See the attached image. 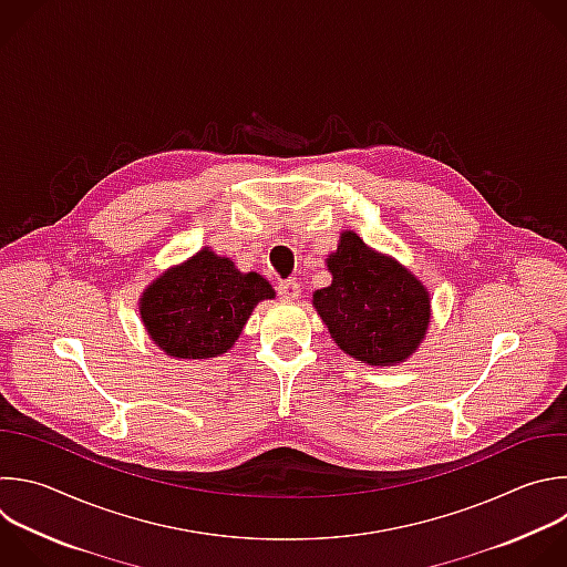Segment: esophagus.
Here are the masks:
<instances>
[{
  "mask_svg": "<svg viewBox=\"0 0 567 567\" xmlns=\"http://www.w3.org/2000/svg\"><path fill=\"white\" fill-rule=\"evenodd\" d=\"M278 296L282 300H298L300 298V285L298 280H285L278 285Z\"/></svg>",
  "mask_w": 567,
  "mask_h": 567,
  "instance_id": "obj_1",
  "label": "esophagus"
}]
</instances>
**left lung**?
<instances>
[{"instance_id":"left-lung-1","label":"left lung","mask_w":567,"mask_h":567,"mask_svg":"<svg viewBox=\"0 0 567 567\" xmlns=\"http://www.w3.org/2000/svg\"><path fill=\"white\" fill-rule=\"evenodd\" d=\"M327 269L333 280L313 293V307L344 353L388 367L419 349L430 327V293L412 271L353 231L340 236Z\"/></svg>"}]
</instances>
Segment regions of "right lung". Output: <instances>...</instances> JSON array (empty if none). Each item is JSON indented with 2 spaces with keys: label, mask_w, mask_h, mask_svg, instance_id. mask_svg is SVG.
Instances as JSON below:
<instances>
[{
  "label": "right lung",
  "mask_w": 567,
  "mask_h": 567,
  "mask_svg": "<svg viewBox=\"0 0 567 567\" xmlns=\"http://www.w3.org/2000/svg\"><path fill=\"white\" fill-rule=\"evenodd\" d=\"M274 296L260 274H240L229 258L205 247L144 289L140 316L166 355L214 358L234 347L254 307Z\"/></svg>",
  "instance_id": "obj_1"
}]
</instances>
